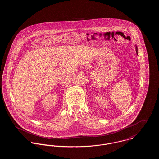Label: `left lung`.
Wrapping results in <instances>:
<instances>
[{"label":"left lung","mask_w":159,"mask_h":159,"mask_svg":"<svg viewBox=\"0 0 159 159\" xmlns=\"http://www.w3.org/2000/svg\"><path fill=\"white\" fill-rule=\"evenodd\" d=\"M136 53H138V48H137V46H136Z\"/></svg>","instance_id":"obj_1"}]
</instances>
